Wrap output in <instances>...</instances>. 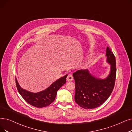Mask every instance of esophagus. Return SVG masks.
<instances>
[{
  "instance_id": "esophagus-1",
  "label": "esophagus",
  "mask_w": 132,
  "mask_h": 132,
  "mask_svg": "<svg viewBox=\"0 0 132 132\" xmlns=\"http://www.w3.org/2000/svg\"><path fill=\"white\" fill-rule=\"evenodd\" d=\"M67 80L69 82L72 81L73 80V76L71 75H68L67 77Z\"/></svg>"
}]
</instances>
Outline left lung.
<instances>
[{"label":"left lung","mask_w":132,"mask_h":132,"mask_svg":"<svg viewBox=\"0 0 132 132\" xmlns=\"http://www.w3.org/2000/svg\"><path fill=\"white\" fill-rule=\"evenodd\" d=\"M106 56L107 62L110 65V72L106 78H96L88 69L78 70L73 73L75 83V101L83 108L94 109L101 106L113 90L117 72L116 61L108 46Z\"/></svg>","instance_id":"8db88e82"}]
</instances>
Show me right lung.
Segmentation results:
<instances>
[{
  "label": "right lung",
  "instance_id": "right-lung-1",
  "mask_svg": "<svg viewBox=\"0 0 132 132\" xmlns=\"http://www.w3.org/2000/svg\"><path fill=\"white\" fill-rule=\"evenodd\" d=\"M67 76V74L58 79L44 90L36 93L29 92L21 88L17 79H15V82L18 92L26 102L34 107L43 108L48 106L54 101L57 91L65 83Z\"/></svg>",
  "mask_w": 132,
  "mask_h": 132
}]
</instances>
